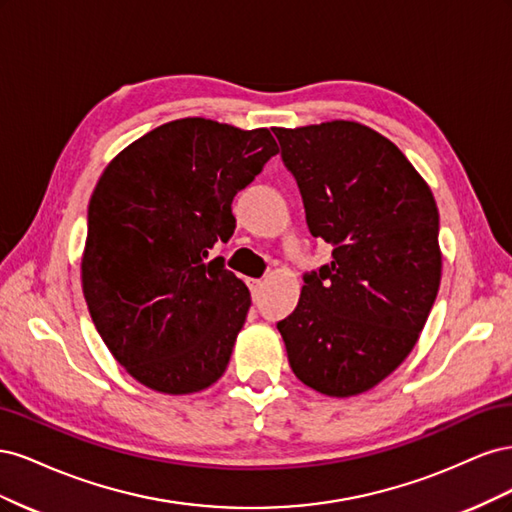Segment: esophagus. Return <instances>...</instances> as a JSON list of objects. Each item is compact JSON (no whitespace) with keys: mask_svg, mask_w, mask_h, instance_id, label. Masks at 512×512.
<instances>
[{"mask_svg":"<svg viewBox=\"0 0 512 512\" xmlns=\"http://www.w3.org/2000/svg\"><path fill=\"white\" fill-rule=\"evenodd\" d=\"M247 286H250L254 297H258V292L262 290V280H247Z\"/></svg>","mask_w":512,"mask_h":512,"instance_id":"obj_1","label":"esophagus"}]
</instances>
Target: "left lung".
I'll list each match as a JSON object with an SVG mask.
<instances>
[{"instance_id": "8db88e82", "label": "left lung", "mask_w": 512, "mask_h": 512, "mask_svg": "<svg viewBox=\"0 0 512 512\" xmlns=\"http://www.w3.org/2000/svg\"><path fill=\"white\" fill-rule=\"evenodd\" d=\"M273 134L309 232L333 245L329 265L303 275L297 307L277 322L288 363L322 395L365 393L404 363L438 297L436 200L397 145L363 123Z\"/></svg>"}]
</instances>
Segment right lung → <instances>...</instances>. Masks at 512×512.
Listing matches in <instances>:
<instances>
[{
  "instance_id": "add662e5",
  "label": "right lung",
  "mask_w": 512,
  "mask_h": 512,
  "mask_svg": "<svg viewBox=\"0 0 512 512\" xmlns=\"http://www.w3.org/2000/svg\"><path fill=\"white\" fill-rule=\"evenodd\" d=\"M280 151L267 128L168 121L104 168L81 260L91 320L128 374L166 395L205 391L228 367L250 290L209 258L232 198Z\"/></svg>"
}]
</instances>
